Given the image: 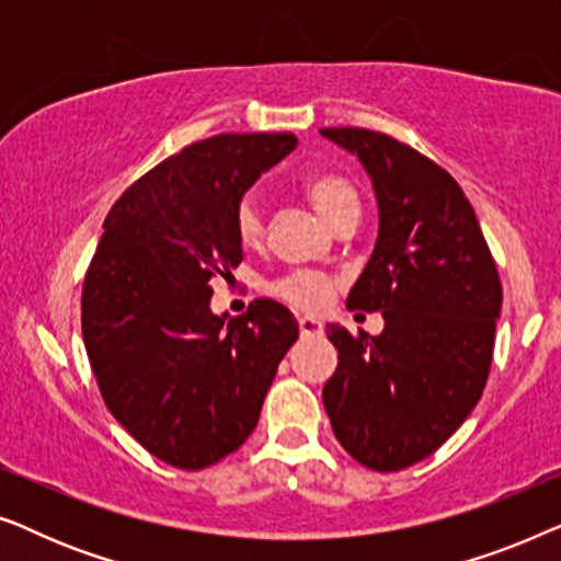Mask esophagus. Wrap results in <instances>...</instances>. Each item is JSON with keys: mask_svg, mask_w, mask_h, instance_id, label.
<instances>
[{"mask_svg": "<svg viewBox=\"0 0 561 561\" xmlns=\"http://www.w3.org/2000/svg\"><path fill=\"white\" fill-rule=\"evenodd\" d=\"M298 329H301V336H321L324 334V324L313 317H301L298 319Z\"/></svg>", "mask_w": 561, "mask_h": 561, "instance_id": "34e87169", "label": "esophagus"}]
</instances>
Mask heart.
Listing matches in <instances>:
<instances>
[{
	"label": "heart",
	"instance_id": "1",
	"mask_svg": "<svg viewBox=\"0 0 561 561\" xmlns=\"http://www.w3.org/2000/svg\"><path fill=\"white\" fill-rule=\"evenodd\" d=\"M306 196L311 198V204L317 206L321 217H324L329 225H336V221L347 217V214H359V196L357 188L344 179V175L336 173H317L309 175L304 183ZM234 234L244 248H255V244L263 242L265 237V219L263 211H260V204L255 196H244L234 209ZM334 280L329 275L319 271H290L280 278L271 283V294L280 301L301 311H313L321 309L329 298H332Z\"/></svg>",
	"mask_w": 561,
	"mask_h": 561
}]
</instances>
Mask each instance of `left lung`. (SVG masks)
I'll return each mask as SVG.
<instances>
[{"label":"left lung","mask_w":561,"mask_h":561,"mask_svg":"<svg viewBox=\"0 0 561 561\" xmlns=\"http://www.w3.org/2000/svg\"><path fill=\"white\" fill-rule=\"evenodd\" d=\"M378 198V242L347 296L382 311L378 336L329 324L340 365L324 386L334 436L359 465L398 472L434 455L478 405L503 288L459 183L390 135L327 127Z\"/></svg>","instance_id":"8db88e82"}]
</instances>
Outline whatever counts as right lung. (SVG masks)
Returning <instances> with one entry per match:
<instances>
[{
	"label": "right lung",
	"mask_w": 561,
	"mask_h": 561,
	"mask_svg": "<svg viewBox=\"0 0 561 561\" xmlns=\"http://www.w3.org/2000/svg\"><path fill=\"white\" fill-rule=\"evenodd\" d=\"M298 145L288 133L214 135L135 181L104 219L81 296V332L112 416L150 455L204 470L257 426L298 340L286 306L211 313V280L242 263L234 209Z\"/></svg>",
	"instance_id": "obj_1"
}]
</instances>
